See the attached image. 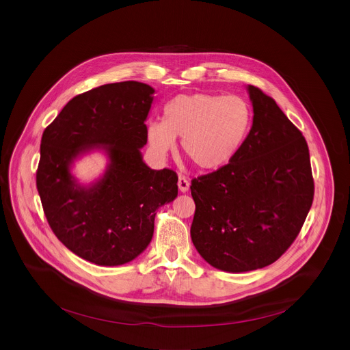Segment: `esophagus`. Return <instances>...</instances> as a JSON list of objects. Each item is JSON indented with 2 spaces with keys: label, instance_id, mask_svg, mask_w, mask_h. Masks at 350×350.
<instances>
[{
  "label": "esophagus",
  "instance_id": "1",
  "mask_svg": "<svg viewBox=\"0 0 350 350\" xmlns=\"http://www.w3.org/2000/svg\"><path fill=\"white\" fill-rule=\"evenodd\" d=\"M178 188L181 192H187L189 189V181L185 176H178Z\"/></svg>",
  "mask_w": 350,
  "mask_h": 350
}]
</instances>
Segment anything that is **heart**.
Returning a JSON list of instances; mask_svg holds the SVG:
<instances>
[{"mask_svg": "<svg viewBox=\"0 0 350 350\" xmlns=\"http://www.w3.org/2000/svg\"><path fill=\"white\" fill-rule=\"evenodd\" d=\"M252 122V107L242 96L183 94L166 104L162 123L148 124L146 138L159 155L170 152L174 138H181L183 154L193 166L217 170L241 151Z\"/></svg>", "mask_w": 350, "mask_h": 350, "instance_id": "heart-1", "label": "heart"}]
</instances>
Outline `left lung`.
Wrapping results in <instances>:
<instances>
[{"label": "left lung", "instance_id": "1", "mask_svg": "<svg viewBox=\"0 0 350 350\" xmlns=\"http://www.w3.org/2000/svg\"><path fill=\"white\" fill-rule=\"evenodd\" d=\"M254 123L237 157L191 180V238L216 269L242 273L280 259L301 232L314 196L309 146L260 88L249 85Z\"/></svg>", "mask_w": 350, "mask_h": 350}]
</instances>
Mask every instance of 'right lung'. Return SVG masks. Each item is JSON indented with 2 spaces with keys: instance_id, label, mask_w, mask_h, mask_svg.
<instances>
[{
  "instance_id": "right-lung-1",
  "label": "right lung",
  "mask_w": 350,
  "mask_h": 350,
  "mask_svg": "<svg viewBox=\"0 0 350 350\" xmlns=\"http://www.w3.org/2000/svg\"><path fill=\"white\" fill-rule=\"evenodd\" d=\"M155 90L138 81L99 85L76 95L41 137L36 184L46 221L77 256L99 266H119L151 242L157 209L177 196V173L152 170L139 148ZM95 144L111 159L91 189L79 187L70 162Z\"/></svg>"
}]
</instances>
